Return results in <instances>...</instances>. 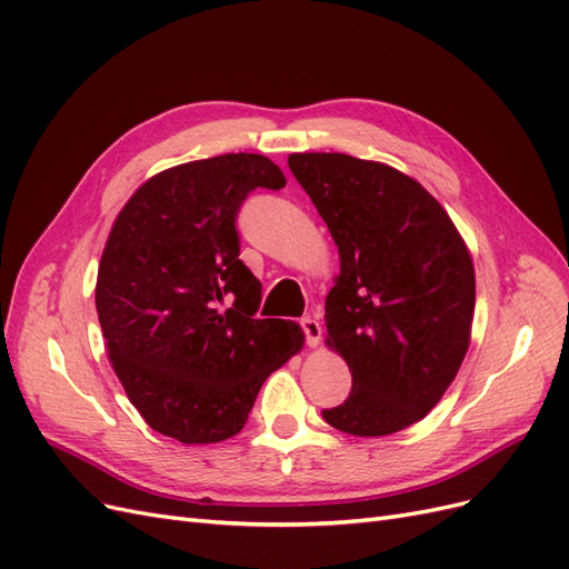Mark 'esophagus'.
Returning a JSON list of instances; mask_svg holds the SVG:
<instances>
[{"instance_id": "1", "label": "esophagus", "mask_w": 569, "mask_h": 569, "mask_svg": "<svg viewBox=\"0 0 569 569\" xmlns=\"http://www.w3.org/2000/svg\"><path fill=\"white\" fill-rule=\"evenodd\" d=\"M301 330L306 332V343H308V347L316 349L318 343H320V337H322L320 322H318L316 318H303V320H301Z\"/></svg>"}]
</instances>
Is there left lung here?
Returning a JSON list of instances; mask_svg holds the SVG:
<instances>
[{
	"label": "left lung",
	"mask_w": 569,
	"mask_h": 569,
	"mask_svg": "<svg viewBox=\"0 0 569 569\" xmlns=\"http://www.w3.org/2000/svg\"><path fill=\"white\" fill-rule=\"evenodd\" d=\"M287 161L339 251L325 343L347 360L353 389L322 418L353 437L401 432L441 401L468 353L470 249L443 206L401 170L325 151Z\"/></svg>",
	"instance_id": "left-lung-1"
}]
</instances>
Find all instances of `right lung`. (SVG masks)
<instances>
[{
    "label": "right lung",
    "mask_w": 569,
    "mask_h": 569,
    "mask_svg": "<svg viewBox=\"0 0 569 569\" xmlns=\"http://www.w3.org/2000/svg\"><path fill=\"white\" fill-rule=\"evenodd\" d=\"M284 182L261 153H222L151 176L113 220L94 287L107 353L144 422L180 443L242 432L266 377L303 349L297 322L253 316L261 282L234 228L251 189Z\"/></svg>",
    "instance_id": "obj_1"
}]
</instances>
